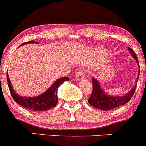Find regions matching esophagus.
<instances>
[{
	"instance_id": "obj_1",
	"label": "esophagus",
	"mask_w": 146,
	"mask_h": 146,
	"mask_svg": "<svg viewBox=\"0 0 146 146\" xmlns=\"http://www.w3.org/2000/svg\"><path fill=\"white\" fill-rule=\"evenodd\" d=\"M84 71H82V70H80V71L78 72L77 73H76V76H75V78H76V81H82L84 79Z\"/></svg>"
}]
</instances>
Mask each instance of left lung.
Returning a JSON list of instances; mask_svg holds the SVG:
<instances>
[{
	"instance_id": "left-lung-1",
	"label": "left lung",
	"mask_w": 146,
	"mask_h": 146,
	"mask_svg": "<svg viewBox=\"0 0 146 146\" xmlns=\"http://www.w3.org/2000/svg\"><path fill=\"white\" fill-rule=\"evenodd\" d=\"M128 50L131 54L132 55L133 58L136 60L137 62L138 65L139 67V60L137 58V55L136 52L132 50L131 48H128ZM140 73V67H139V74H138V77L136 80L134 86L131 88V91H129L125 95L121 96H115L108 95L100 87V84L98 81L95 78H93V91L92 94L90 96L88 100V103L91 106L101 110H110L114 108H118V107L123 106L128 103L131 98L133 96L135 92V90L136 88L138 80H139V76Z\"/></svg>"
}]
</instances>
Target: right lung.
<instances>
[{"label":"right lung","instance_id":"obj_1","mask_svg":"<svg viewBox=\"0 0 146 146\" xmlns=\"http://www.w3.org/2000/svg\"><path fill=\"white\" fill-rule=\"evenodd\" d=\"M28 43H37V42L31 40V41L25 42V43H22V44H21V46L28 44ZM68 80V77H62L55 81V83L52 84V85L50 88L47 91H45L43 94L38 96H36V97H25V96L23 97V96L18 95L17 93L14 91L7 72V85H8L9 90H10L12 97L13 98L15 101L23 108L31 110L34 112L48 110L54 108L56 106L58 102V95H57L58 87L63 82Z\"/></svg>","mask_w":146,"mask_h":146}]
</instances>
